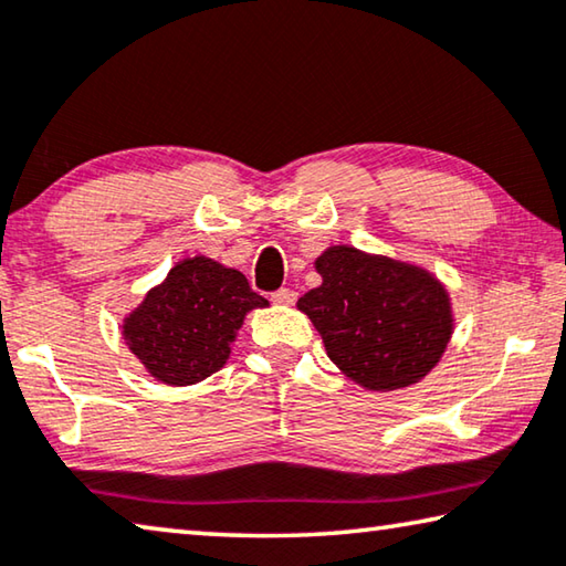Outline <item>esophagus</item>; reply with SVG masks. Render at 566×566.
Here are the masks:
<instances>
[{"label":"esophagus","mask_w":566,"mask_h":566,"mask_svg":"<svg viewBox=\"0 0 566 566\" xmlns=\"http://www.w3.org/2000/svg\"><path fill=\"white\" fill-rule=\"evenodd\" d=\"M294 300H297V292H292V290H276L272 294L274 304H294Z\"/></svg>","instance_id":"obj_1"}]
</instances>
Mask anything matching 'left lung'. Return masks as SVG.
<instances>
[{
	"instance_id": "8db88e82",
	"label": "left lung",
	"mask_w": 566,
	"mask_h": 566,
	"mask_svg": "<svg viewBox=\"0 0 566 566\" xmlns=\"http://www.w3.org/2000/svg\"><path fill=\"white\" fill-rule=\"evenodd\" d=\"M315 269L322 284L297 307L349 380L375 392L402 390L441 363L455 319L436 274L347 244L327 247Z\"/></svg>"
}]
</instances>
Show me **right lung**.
I'll list each match as a JSON object with an SVG mask.
<instances>
[{
  "instance_id": "obj_1",
  "label": "right lung",
  "mask_w": 566,
  "mask_h": 566,
  "mask_svg": "<svg viewBox=\"0 0 566 566\" xmlns=\"http://www.w3.org/2000/svg\"><path fill=\"white\" fill-rule=\"evenodd\" d=\"M269 307L239 269L188 256L123 319V339L150 378L186 388L227 365L251 310Z\"/></svg>"
}]
</instances>
